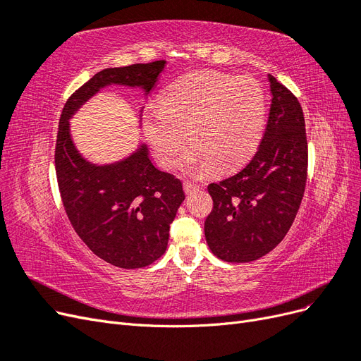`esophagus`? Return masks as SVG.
Here are the masks:
<instances>
[{"instance_id":"obj_1","label":"esophagus","mask_w":361,"mask_h":361,"mask_svg":"<svg viewBox=\"0 0 361 361\" xmlns=\"http://www.w3.org/2000/svg\"><path fill=\"white\" fill-rule=\"evenodd\" d=\"M199 190H200V185L192 183V182H183V191L187 194H192Z\"/></svg>"}]
</instances>
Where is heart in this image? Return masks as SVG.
<instances>
[{"label": "heart", "instance_id": "b5f03b06", "mask_svg": "<svg viewBox=\"0 0 361 361\" xmlns=\"http://www.w3.org/2000/svg\"><path fill=\"white\" fill-rule=\"evenodd\" d=\"M265 120V93L257 81L197 71L170 84L159 108H147L143 130L162 167L178 166L187 133L191 147L182 159L185 170L228 173L253 157Z\"/></svg>", "mask_w": 361, "mask_h": 361}]
</instances>
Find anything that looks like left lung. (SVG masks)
I'll list each match as a JSON object with an SVG mask.
<instances>
[{
	"label": "left lung",
	"instance_id": "1",
	"mask_svg": "<svg viewBox=\"0 0 361 361\" xmlns=\"http://www.w3.org/2000/svg\"><path fill=\"white\" fill-rule=\"evenodd\" d=\"M272 94L256 155L233 176L207 187L214 200L204 221L212 253L241 264L265 256L286 236L300 209L307 179V138L302 108L268 75Z\"/></svg>",
	"mask_w": 361,
	"mask_h": 361
}]
</instances>
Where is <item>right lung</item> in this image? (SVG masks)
<instances>
[{"label":"right lung","mask_w":361,"mask_h":361,"mask_svg":"<svg viewBox=\"0 0 361 361\" xmlns=\"http://www.w3.org/2000/svg\"><path fill=\"white\" fill-rule=\"evenodd\" d=\"M164 66L158 60L97 72L69 97L59 123L56 173L69 221L97 257L125 269L166 253L170 224L185 200L182 182L154 166L145 143L120 161L90 162L76 149L69 122L105 87H133L147 96Z\"/></svg>","instance_id":"right-lung-1"}]
</instances>
